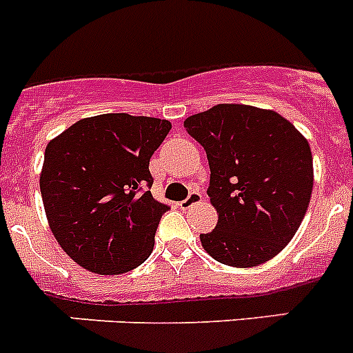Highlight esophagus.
<instances>
[{
	"instance_id": "1",
	"label": "esophagus",
	"mask_w": 353,
	"mask_h": 353,
	"mask_svg": "<svg viewBox=\"0 0 353 353\" xmlns=\"http://www.w3.org/2000/svg\"><path fill=\"white\" fill-rule=\"evenodd\" d=\"M199 201H201V194H199V191H191V194L187 196L183 201H180L179 205H180V208H182V210H187V208H191L192 205L199 203Z\"/></svg>"
}]
</instances>
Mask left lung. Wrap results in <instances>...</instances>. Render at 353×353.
<instances>
[{
    "label": "left lung",
    "mask_w": 353,
    "mask_h": 353,
    "mask_svg": "<svg viewBox=\"0 0 353 353\" xmlns=\"http://www.w3.org/2000/svg\"><path fill=\"white\" fill-rule=\"evenodd\" d=\"M207 152L217 226L199 235L214 260L256 267L286 248L313 192L307 139L270 109L217 104L183 121Z\"/></svg>",
    "instance_id": "8db88e82"
}]
</instances>
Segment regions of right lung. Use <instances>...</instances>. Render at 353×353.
<instances>
[{
    "label": "right lung",
    "instance_id": "1",
    "mask_svg": "<svg viewBox=\"0 0 353 353\" xmlns=\"http://www.w3.org/2000/svg\"><path fill=\"white\" fill-rule=\"evenodd\" d=\"M168 120L108 113L83 118L51 139L40 192L52 235L77 265L102 276L136 269L154 251L168 205L146 191L150 157Z\"/></svg>",
    "mask_w": 353,
    "mask_h": 353
}]
</instances>
